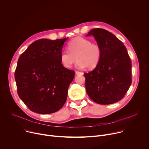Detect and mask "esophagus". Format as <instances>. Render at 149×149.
Wrapping results in <instances>:
<instances>
[{
  "label": "esophagus",
  "mask_w": 149,
  "mask_h": 149,
  "mask_svg": "<svg viewBox=\"0 0 149 149\" xmlns=\"http://www.w3.org/2000/svg\"><path fill=\"white\" fill-rule=\"evenodd\" d=\"M75 74L78 75H83V72H79V71H76L75 72Z\"/></svg>",
  "instance_id": "1"
}]
</instances>
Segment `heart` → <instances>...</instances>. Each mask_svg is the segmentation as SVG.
Here are the masks:
<instances>
[{
	"mask_svg": "<svg viewBox=\"0 0 149 149\" xmlns=\"http://www.w3.org/2000/svg\"><path fill=\"white\" fill-rule=\"evenodd\" d=\"M68 51H62L60 54L62 65L71 68L76 59V65L79 68H95L100 63L102 57L101 47L87 39L78 37L71 40L68 44Z\"/></svg>",
	"mask_w": 149,
	"mask_h": 149,
	"instance_id": "obj_1",
	"label": "heart"
}]
</instances>
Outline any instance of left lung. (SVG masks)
Wrapping results in <instances>:
<instances>
[{
	"label": "left lung",
	"instance_id": "obj_1",
	"mask_svg": "<svg viewBox=\"0 0 149 149\" xmlns=\"http://www.w3.org/2000/svg\"><path fill=\"white\" fill-rule=\"evenodd\" d=\"M93 35L102 49V57L95 69L84 73L86 89L95 102L107 105L121 100L132 84V62L123 42L109 31L91 29Z\"/></svg>",
	"mask_w": 149,
	"mask_h": 149
}]
</instances>
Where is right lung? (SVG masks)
Listing matches in <instances>:
<instances>
[{"instance_id": "1", "label": "right lung", "mask_w": 149, "mask_h": 149, "mask_svg": "<svg viewBox=\"0 0 149 149\" xmlns=\"http://www.w3.org/2000/svg\"><path fill=\"white\" fill-rule=\"evenodd\" d=\"M67 39L35 40L19 58L15 73L17 94L33 112L53 113L66 101L75 75L60 61Z\"/></svg>"}]
</instances>
